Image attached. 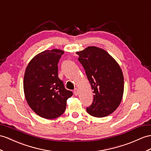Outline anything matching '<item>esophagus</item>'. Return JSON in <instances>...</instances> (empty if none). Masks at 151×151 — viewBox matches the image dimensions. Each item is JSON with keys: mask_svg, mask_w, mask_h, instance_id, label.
<instances>
[{"mask_svg": "<svg viewBox=\"0 0 151 151\" xmlns=\"http://www.w3.org/2000/svg\"><path fill=\"white\" fill-rule=\"evenodd\" d=\"M73 93H74V95H76V96L79 94V90L78 88H75V90H73Z\"/></svg>", "mask_w": 151, "mask_h": 151, "instance_id": "1", "label": "esophagus"}]
</instances>
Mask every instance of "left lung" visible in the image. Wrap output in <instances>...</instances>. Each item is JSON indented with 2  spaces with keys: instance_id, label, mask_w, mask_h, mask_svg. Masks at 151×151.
<instances>
[{
  "instance_id": "obj_1",
  "label": "left lung",
  "mask_w": 151,
  "mask_h": 151,
  "mask_svg": "<svg viewBox=\"0 0 151 151\" xmlns=\"http://www.w3.org/2000/svg\"><path fill=\"white\" fill-rule=\"evenodd\" d=\"M93 90V101L87 112L95 117L109 115L122 100L124 81L119 63L107 51L89 46L77 52Z\"/></svg>"
}]
</instances>
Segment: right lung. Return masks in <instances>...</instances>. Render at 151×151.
Returning a JSON list of instances; mask_svg holds the SVG:
<instances>
[{"instance_id":"1","label":"right lung","mask_w":151,"mask_h":151,"mask_svg":"<svg viewBox=\"0 0 151 151\" xmlns=\"http://www.w3.org/2000/svg\"><path fill=\"white\" fill-rule=\"evenodd\" d=\"M64 51L47 50L29 61L25 70L24 91L33 111L46 119H54L63 114L67 101L73 95L66 90L58 78V63Z\"/></svg>"}]
</instances>
